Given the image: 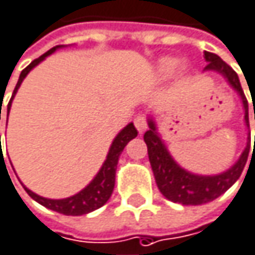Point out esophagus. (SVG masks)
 <instances>
[{
  "mask_svg": "<svg viewBox=\"0 0 255 255\" xmlns=\"http://www.w3.org/2000/svg\"><path fill=\"white\" fill-rule=\"evenodd\" d=\"M134 124H135V128L138 129L140 134H143L147 128V121H146V117L144 115H137L135 120H134Z\"/></svg>",
  "mask_w": 255,
  "mask_h": 255,
  "instance_id": "34e87169",
  "label": "esophagus"
}]
</instances>
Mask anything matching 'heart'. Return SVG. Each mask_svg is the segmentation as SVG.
<instances>
[{
  "mask_svg": "<svg viewBox=\"0 0 255 255\" xmlns=\"http://www.w3.org/2000/svg\"><path fill=\"white\" fill-rule=\"evenodd\" d=\"M154 70H156V76L159 79H166L171 74H174L175 70H176V73L179 76H182L187 71V65L185 64H179L178 65V61L174 57H162L156 62Z\"/></svg>",
  "mask_w": 255,
  "mask_h": 255,
  "instance_id": "obj_1",
  "label": "heart"
}]
</instances>
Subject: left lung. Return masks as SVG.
Segmentation results:
<instances>
[{"label": "left lung", "mask_w": 255, "mask_h": 255, "mask_svg": "<svg viewBox=\"0 0 255 255\" xmlns=\"http://www.w3.org/2000/svg\"><path fill=\"white\" fill-rule=\"evenodd\" d=\"M204 59L207 65L203 70V73H216L222 76L228 83V86L241 99L244 109V124L247 128V144L244 147L243 153L240 154V157L237 159V162L232 166H229L226 171L213 175L194 174L182 168L175 160L171 151L168 150V146L159 132L156 120L150 112L147 115L149 129L144 132V141L147 144L149 160H150L151 171L156 179V185L159 191L168 200L174 203H179L182 206L204 204V203L216 200L223 193H226L240 179L245 168L248 154H250L251 134H250V121H248V102L244 95L238 74L216 54L204 51Z\"/></svg>", "instance_id": "left-lung-1"}]
</instances>
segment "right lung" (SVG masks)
Returning a JSON list of instances; mask_svg holds the SVG:
<instances>
[{
	"mask_svg": "<svg viewBox=\"0 0 255 255\" xmlns=\"http://www.w3.org/2000/svg\"><path fill=\"white\" fill-rule=\"evenodd\" d=\"M62 48H67L65 45H58L52 49H49L48 52H45L43 55H40L39 58H36L35 61H32L20 74L18 81L15 84V89L12 92L11 99L8 102L7 106V117L10 114V109H11V104L17 90L20 89L23 80L26 79V76L37 67L42 61L48 58L49 55H52L55 51L62 49ZM0 120H1V108H0ZM8 120V118H7ZM137 137V129L134 127L132 123L127 124L126 127L123 128L117 135L115 138L112 140L111 143V147L108 150L106 154V159L102 163L101 169L98 171V174L95 175V178L83 188L79 193H76L74 196L65 197V198H46V197L39 196L33 193L32 190H29L21 181L20 184L23 185V188L26 190V193L32 197L35 201H37L39 204L45 206L46 209H51L54 212H58L62 215H67V216H81V215H87L99 207H102L105 203L111 198L112 196V191H114V187H115V175H117V165H118V159L121 156V153L124 150V147L128 144V141H131L132 138ZM1 138V135H0ZM1 147V146H0ZM12 166V165H11ZM15 172V171H14Z\"/></svg>",
	"mask_w": 255,
	"mask_h": 255,
	"instance_id": "right-lung-1",
	"label": "right lung"
}]
</instances>
